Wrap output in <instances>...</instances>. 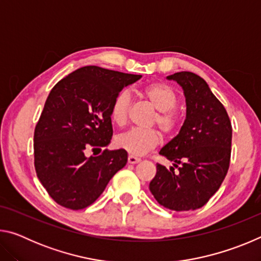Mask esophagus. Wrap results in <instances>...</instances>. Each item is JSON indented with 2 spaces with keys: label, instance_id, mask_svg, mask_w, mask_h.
I'll list each match as a JSON object with an SVG mask.
<instances>
[{
  "label": "esophagus",
  "instance_id": "obj_1",
  "mask_svg": "<svg viewBox=\"0 0 261 261\" xmlns=\"http://www.w3.org/2000/svg\"><path fill=\"white\" fill-rule=\"evenodd\" d=\"M141 161L140 158H137L135 155H129L127 156V162L131 163V165H136V163H138Z\"/></svg>",
  "mask_w": 261,
  "mask_h": 261
}]
</instances>
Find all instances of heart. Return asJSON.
<instances>
[{
    "instance_id": "heart-1",
    "label": "heart",
    "mask_w": 261,
    "mask_h": 261,
    "mask_svg": "<svg viewBox=\"0 0 261 261\" xmlns=\"http://www.w3.org/2000/svg\"><path fill=\"white\" fill-rule=\"evenodd\" d=\"M141 95L158 110L152 118V124L159 125L165 135L176 134L180 126V116L175 109L178 98L173 88L163 83L149 84L141 90ZM130 95L126 91L118 92L114 96L109 114L115 124L118 126L125 124L130 112ZM160 141L161 135L156 129H132L118 136L116 144L131 155H144L155 148Z\"/></svg>"
}]
</instances>
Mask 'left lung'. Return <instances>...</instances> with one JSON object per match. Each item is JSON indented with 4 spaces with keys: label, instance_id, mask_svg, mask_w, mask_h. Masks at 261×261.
Listing matches in <instances>:
<instances>
[{
    "label": "left lung",
    "instance_id": "8db88e82",
    "mask_svg": "<svg viewBox=\"0 0 261 261\" xmlns=\"http://www.w3.org/2000/svg\"><path fill=\"white\" fill-rule=\"evenodd\" d=\"M168 79L183 87L187 118L179 134L160 151L175 167L167 169L156 163L149 190L166 208L194 211L208 202L228 173L231 122L226 108L198 74L182 71Z\"/></svg>",
    "mask_w": 261,
    "mask_h": 261
}]
</instances>
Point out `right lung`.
<instances>
[{
    "label": "right lung",
    "instance_id": "1",
    "mask_svg": "<svg viewBox=\"0 0 261 261\" xmlns=\"http://www.w3.org/2000/svg\"><path fill=\"white\" fill-rule=\"evenodd\" d=\"M141 74L87 65L51 88L34 130V167L57 204L83 210L93 204L126 165L124 149H103L113 137L109 108L118 92Z\"/></svg>",
    "mask_w": 261,
    "mask_h": 261
}]
</instances>
